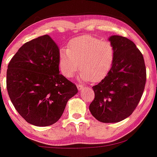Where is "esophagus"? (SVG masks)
<instances>
[{"label":"esophagus","mask_w":157,"mask_h":157,"mask_svg":"<svg viewBox=\"0 0 157 157\" xmlns=\"http://www.w3.org/2000/svg\"><path fill=\"white\" fill-rule=\"evenodd\" d=\"M77 89H78L79 90H82L84 88V87L82 86H81V85H80V84H77Z\"/></svg>","instance_id":"1"}]
</instances>
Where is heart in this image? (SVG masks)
<instances>
[{"mask_svg":"<svg viewBox=\"0 0 157 157\" xmlns=\"http://www.w3.org/2000/svg\"><path fill=\"white\" fill-rule=\"evenodd\" d=\"M114 59L115 48L112 43L90 36L72 39L69 48H61L58 54L59 68L64 76L73 77L80 68L81 80L93 82L106 77Z\"/></svg>","mask_w":157,"mask_h":157,"instance_id":"b5f03b06","label":"heart"}]
</instances>
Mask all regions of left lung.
<instances>
[{"label": "left lung", "mask_w": 157, "mask_h": 157, "mask_svg": "<svg viewBox=\"0 0 157 157\" xmlns=\"http://www.w3.org/2000/svg\"><path fill=\"white\" fill-rule=\"evenodd\" d=\"M115 59L107 76L93 86L95 94L89 109L102 123H117L129 117L142 97L146 81L143 56L135 43L121 36H111Z\"/></svg>", "instance_id": "left-lung-1"}]
</instances>
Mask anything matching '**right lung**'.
Segmentation results:
<instances>
[{"label": "right lung", "instance_id": "obj_1", "mask_svg": "<svg viewBox=\"0 0 157 157\" xmlns=\"http://www.w3.org/2000/svg\"><path fill=\"white\" fill-rule=\"evenodd\" d=\"M59 49L48 35L28 41L8 65L6 88L16 110L29 124L48 126L60 119L77 86L60 75Z\"/></svg>", "mask_w": 157, "mask_h": 157}]
</instances>
